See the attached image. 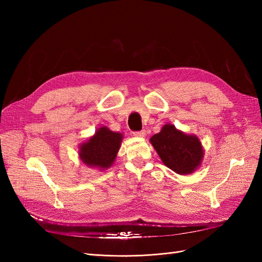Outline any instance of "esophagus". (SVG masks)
Segmentation results:
<instances>
[{"instance_id":"34e87169","label":"esophagus","mask_w":262,"mask_h":262,"mask_svg":"<svg viewBox=\"0 0 262 262\" xmlns=\"http://www.w3.org/2000/svg\"><path fill=\"white\" fill-rule=\"evenodd\" d=\"M145 131L144 130H141V131H137V132H133V136L137 137V138H144L145 137Z\"/></svg>"}]
</instances>
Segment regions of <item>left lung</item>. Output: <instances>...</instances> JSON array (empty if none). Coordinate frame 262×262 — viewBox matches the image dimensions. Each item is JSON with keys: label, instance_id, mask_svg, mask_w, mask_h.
Returning <instances> with one entry per match:
<instances>
[{"label": "left lung", "instance_id": "1", "mask_svg": "<svg viewBox=\"0 0 262 262\" xmlns=\"http://www.w3.org/2000/svg\"><path fill=\"white\" fill-rule=\"evenodd\" d=\"M162 162L179 175L191 173L201 165L204 150L195 136L186 134L172 124H165L149 139Z\"/></svg>", "mask_w": 262, "mask_h": 262}]
</instances>
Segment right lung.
Returning <instances> with one entry per match:
<instances>
[{"mask_svg":"<svg viewBox=\"0 0 262 262\" xmlns=\"http://www.w3.org/2000/svg\"><path fill=\"white\" fill-rule=\"evenodd\" d=\"M122 139L121 133L100 126L89 141L80 145L78 155L89 167L107 169L114 164Z\"/></svg>","mask_w":262,"mask_h":262,"instance_id":"add662e5","label":"right lung"}]
</instances>
